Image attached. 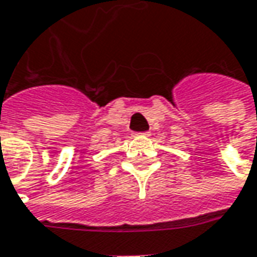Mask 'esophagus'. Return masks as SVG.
<instances>
[{"instance_id":"obj_1","label":"esophagus","mask_w":257,"mask_h":257,"mask_svg":"<svg viewBox=\"0 0 257 257\" xmlns=\"http://www.w3.org/2000/svg\"><path fill=\"white\" fill-rule=\"evenodd\" d=\"M135 135H144V137H148V135H149V132H137Z\"/></svg>"}]
</instances>
